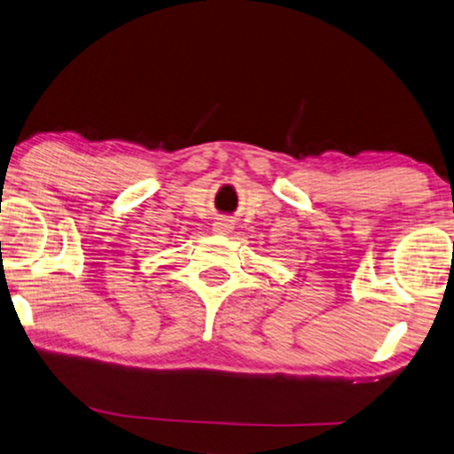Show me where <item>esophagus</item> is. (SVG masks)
I'll use <instances>...</instances> for the list:
<instances>
[{
	"mask_svg": "<svg viewBox=\"0 0 454 454\" xmlns=\"http://www.w3.org/2000/svg\"><path fill=\"white\" fill-rule=\"evenodd\" d=\"M214 230H215V232H220V234L230 232V230H232V222H230V220H218L214 224Z\"/></svg>",
	"mask_w": 454,
	"mask_h": 454,
	"instance_id": "esophagus-1",
	"label": "esophagus"
}]
</instances>
